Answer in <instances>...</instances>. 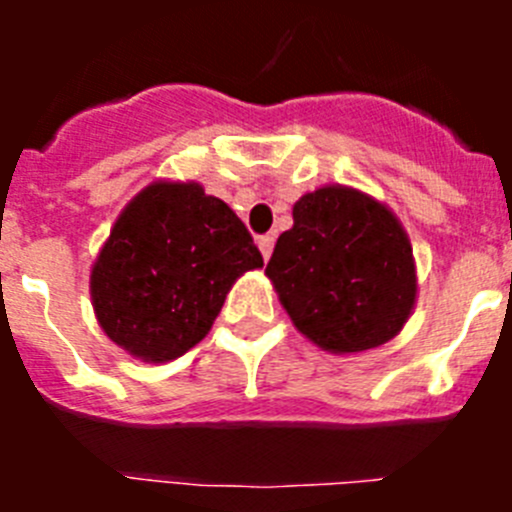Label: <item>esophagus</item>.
<instances>
[{"mask_svg": "<svg viewBox=\"0 0 512 512\" xmlns=\"http://www.w3.org/2000/svg\"><path fill=\"white\" fill-rule=\"evenodd\" d=\"M274 241H277L274 235H261L259 238V248H261V253H264V259H269L271 251H274Z\"/></svg>", "mask_w": 512, "mask_h": 512, "instance_id": "1", "label": "esophagus"}]
</instances>
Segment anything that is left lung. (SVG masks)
I'll use <instances>...</instances> for the list:
<instances>
[{
  "label": "left lung",
  "mask_w": 512,
  "mask_h": 512,
  "mask_svg": "<svg viewBox=\"0 0 512 512\" xmlns=\"http://www.w3.org/2000/svg\"><path fill=\"white\" fill-rule=\"evenodd\" d=\"M266 264L284 310L333 354L382 346L415 302V264L397 217L366 194L323 187L292 210Z\"/></svg>",
  "instance_id": "left-lung-1"
}]
</instances>
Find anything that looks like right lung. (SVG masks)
I'll return each instance as SVG.
<instances>
[{"label": "right lung", "mask_w": 512, "mask_h": 512, "mask_svg": "<svg viewBox=\"0 0 512 512\" xmlns=\"http://www.w3.org/2000/svg\"><path fill=\"white\" fill-rule=\"evenodd\" d=\"M264 266L251 233L200 184H151L117 217L92 269L104 333L143 361H171L210 333L243 271Z\"/></svg>", "instance_id": "right-lung-1"}]
</instances>
